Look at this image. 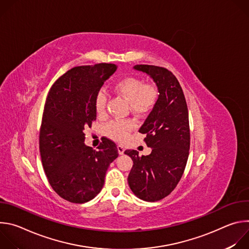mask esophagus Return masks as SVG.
<instances>
[{
  "instance_id": "esophagus-1",
  "label": "esophagus",
  "mask_w": 249,
  "mask_h": 249,
  "mask_svg": "<svg viewBox=\"0 0 249 249\" xmlns=\"http://www.w3.org/2000/svg\"><path fill=\"white\" fill-rule=\"evenodd\" d=\"M117 150H118V154L119 155H123L124 152H125V148L123 146H121V145L117 146Z\"/></svg>"
}]
</instances>
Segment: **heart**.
Wrapping results in <instances>:
<instances>
[{"label": "heart", "instance_id": "obj_1", "mask_svg": "<svg viewBox=\"0 0 249 249\" xmlns=\"http://www.w3.org/2000/svg\"><path fill=\"white\" fill-rule=\"evenodd\" d=\"M114 90L129 101L133 112L143 115L150 112L157 103L158 89L152 85H145L144 81L136 77H126L114 86ZM107 95L99 90L94 97V109L97 114L105 111ZM132 121H113L106 126V134L116 141H124L133 129Z\"/></svg>", "mask_w": 249, "mask_h": 249}]
</instances>
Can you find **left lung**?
Returning a JSON list of instances; mask_svg holds the SVG:
<instances>
[{
	"mask_svg": "<svg viewBox=\"0 0 249 249\" xmlns=\"http://www.w3.org/2000/svg\"><path fill=\"white\" fill-rule=\"evenodd\" d=\"M134 69L150 76L160 94L139 130L146 134L144 141L152 153L140 157L135 150L125 151L133 160L128 184L138 198L156 202L171 193L184 172L190 149L188 109L183 90L170 71L152 65Z\"/></svg>",
	"mask_w": 249,
	"mask_h": 249,
	"instance_id": "8db88e82",
	"label": "left lung"
}]
</instances>
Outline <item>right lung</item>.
<instances>
[{
    "mask_svg": "<svg viewBox=\"0 0 249 249\" xmlns=\"http://www.w3.org/2000/svg\"><path fill=\"white\" fill-rule=\"evenodd\" d=\"M116 69L106 63L75 67L54 83L47 95L39 134L41 160L51 187L71 203L93 199L118 157L114 142L103 138L95 151L85 144L84 133L96 119V93Z\"/></svg>",
    "mask_w": 249,
    "mask_h": 249,
    "instance_id": "right-lung-1",
    "label": "right lung"
}]
</instances>
